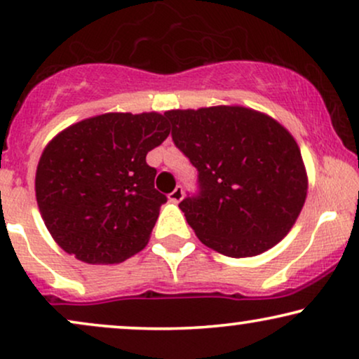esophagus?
Returning a JSON list of instances; mask_svg holds the SVG:
<instances>
[{
    "mask_svg": "<svg viewBox=\"0 0 359 359\" xmlns=\"http://www.w3.org/2000/svg\"><path fill=\"white\" fill-rule=\"evenodd\" d=\"M184 198V189L182 187H175L172 192L169 194V201L174 203H179Z\"/></svg>",
    "mask_w": 359,
    "mask_h": 359,
    "instance_id": "obj_1",
    "label": "esophagus"
}]
</instances>
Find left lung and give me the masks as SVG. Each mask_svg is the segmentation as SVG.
Listing matches in <instances>:
<instances>
[{"label":"left lung","instance_id":"8db88e82","mask_svg":"<svg viewBox=\"0 0 359 359\" xmlns=\"http://www.w3.org/2000/svg\"><path fill=\"white\" fill-rule=\"evenodd\" d=\"M172 139L198 170V194L179 203L203 245L255 257L287 235L306 201L308 175L293 135L243 106L172 109Z\"/></svg>","mask_w":359,"mask_h":359}]
</instances>
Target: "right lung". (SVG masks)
<instances>
[{"label":"right lung","instance_id":"add662e5","mask_svg":"<svg viewBox=\"0 0 359 359\" xmlns=\"http://www.w3.org/2000/svg\"><path fill=\"white\" fill-rule=\"evenodd\" d=\"M170 134L165 114L107 112L66 127L41 154L36 201L59 247L93 265L146 247L164 194L146 156Z\"/></svg>","mask_w":359,"mask_h":359}]
</instances>
